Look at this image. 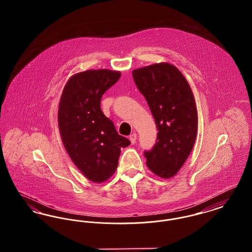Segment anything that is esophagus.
<instances>
[{
    "label": "esophagus",
    "instance_id": "esophagus-1",
    "mask_svg": "<svg viewBox=\"0 0 252 252\" xmlns=\"http://www.w3.org/2000/svg\"><path fill=\"white\" fill-rule=\"evenodd\" d=\"M129 140H130L132 144H135V143H136V140H137V134H136V133L131 134V135L129 136Z\"/></svg>",
    "mask_w": 252,
    "mask_h": 252
}]
</instances>
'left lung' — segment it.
<instances>
[{"instance_id": "1", "label": "left lung", "mask_w": 252, "mask_h": 252, "mask_svg": "<svg viewBox=\"0 0 252 252\" xmlns=\"http://www.w3.org/2000/svg\"><path fill=\"white\" fill-rule=\"evenodd\" d=\"M132 75L158 130L155 146L144 152L147 167L170 179L186 161L196 138L197 109L191 87L180 70L166 62L133 70Z\"/></svg>"}]
</instances>
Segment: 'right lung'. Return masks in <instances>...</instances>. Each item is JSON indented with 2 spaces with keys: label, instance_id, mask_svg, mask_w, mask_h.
<instances>
[{
  "label": "right lung",
  "instance_id": "obj_1",
  "mask_svg": "<svg viewBox=\"0 0 252 252\" xmlns=\"http://www.w3.org/2000/svg\"><path fill=\"white\" fill-rule=\"evenodd\" d=\"M120 76L108 69L75 73L60 97L58 121L63 145L75 166L95 183L115 173L121 148L130 144L100 108L102 96Z\"/></svg>",
  "mask_w": 252,
  "mask_h": 252
}]
</instances>
